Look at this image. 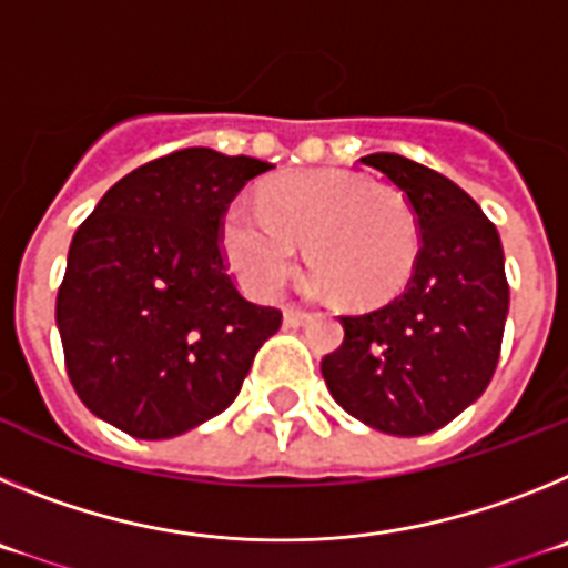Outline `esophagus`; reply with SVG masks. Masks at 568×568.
<instances>
[{
  "instance_id": "34e87169",
  "label": "esophagus",
  "mask_w": 568,
  "mask_h": 568,
  "mask_svg": "<svg viewBox=\"0 0 568 568\" xmlns=\"http://www.w3.org/2000/svg\"><path fill=\"white\" fill-rule=\"evenodd\" d=\"M310 321V313L307 310H295V307H290V310H284V324H287V327H304V324H307Z\"/></svg>"
}]
</instances>
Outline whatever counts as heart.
Instances as JSON below:
<instances>
[{"label": "heart", "mask_w": 568, "mask_h": 568, "mask_svg": "<svg viewBox=\"0 0 568 568\" xmlns=\"http://www.w3.org/2000/svg\"><path fill=\"white\" fill-rule=\"evenodd\" d=\"M307 241L310 273L338 304L375 310L413 281L420 227L406 195L344 170H298L264 184L258 207L230 204L222 244L255 295H273Z\"/></svg>", "instance_id": "obj_1"}]
</instances>
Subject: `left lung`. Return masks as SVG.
I'll list each match as a JSON object with an SVG mask.
<instances>
[{"mask_svg":"<svg viewBox=\"0 0 568 568\" xmlns=\"http://www.w3.org/2000/svg\"><path fill=\"white\" fill-rule=\"evenodd\" d=\"M361 162L413 204L420 253L386 307L344 315V344L321 361L329 395L378 433H435L484 395L504 341L509 284L495 224L446 175L395 153Z\"/></svg>","mask_w":568,"mask_h":568,"instance_id":"8db88e82","label":"left lung"}]
</instances>
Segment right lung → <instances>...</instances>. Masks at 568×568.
Listing matches in <instances>:
<instances>
[{
	"mask_svg": "<svg viewBox=\"0 0 568 568\" xmlns=\"http://www.w3.org/2000/svg\"><path fill=\"white\" fill-rule=\"evenodd\" d=\"M270 162L190 148L135 168L70 241L57 295L70 384L97 418L164 440L224 413L281 313L235 290L222 219Z\"/></svg>",
	"mask_w": 568,
	"mask_h": 568,
	"instance_id": "right-lung-1",
	"label": "right lung"
}]
</instances>
